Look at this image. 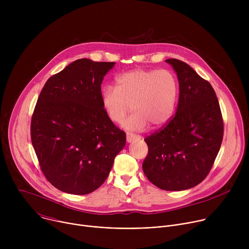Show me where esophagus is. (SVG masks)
<instances>
[{
    "mask_svg": "<svg viewBox=\"0 0 249 249\" xmlns=\"http://www.w3.org/2000/svg\"><path fill=\"white\" fill-rule=\"evenodd\" d=\"M140 138H141V136L135 135V134H132V133H127V135H126V140H127L128 143H131V142H133L134 140L140 139Z\"/></svg>",
    "mask_w": 249,
    "mask_h": 249,
    "instance_id": "34e87169",
    "label": "esophagus"
}]
</instances>
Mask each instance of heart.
Returning a JSON list of instances; mask_svg holds the SVG:
<instances>
[{
	"mask_svg": "<svg viewBox=\"0 0 249 249\" xmlns=\"http://www.w3.org/2000/svg\"><path fill=\"white\" fill-rule=\"evenodd\" d=\"M178 96V83L168 70L134 69L115 78V88L101 91L103 110L110 121L120 124L131 108L134 113L123 122L131 131H144L150 123L164 125L172 117Z\"/></svg>",
	"mask_w": 249,
	"mask_h": 249,
	"instance_id": "1",
	"label": "heart"
}]
</instances>
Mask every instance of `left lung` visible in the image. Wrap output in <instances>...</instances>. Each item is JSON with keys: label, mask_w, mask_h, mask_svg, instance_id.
Here are the masks:
<instances>
[{"label": "left lung", "mask_w": 249, "mask_h": 249, "mask_svg": "<svg viewBox=\"0 0 249 249\" xmlns=\"http://www.w3.org/2000/svg\"><path fill=\"white\" fill-rule=\"evenodd\" d=\"M165 62L178 78V105L170 120L145 139L149 153L143 170L157 187L180 191L206 178L222 145L224 122L211 84L180 60Z\"/></svg>", "instance_id": "1"}]
</instances>
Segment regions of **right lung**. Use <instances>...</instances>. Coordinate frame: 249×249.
I'll return each instance as SVG.
<instances>
[{"label": "right lung", "instance_id": "1", "mask_svg": "<svg viewBox=\"0 0 249 249\" xmlns=\"http://www.w3.org/2000/svg\"><path fill=\"white\" fill-rule=\"evenodd\" d=\"M114 64L74 61L47 80L35 105L31 143L46 179L63 192L96 190L125 147V132L101 104V83Z\"/></svg>", "mask_w": 249, "mask_h": 249}]
</instances>
